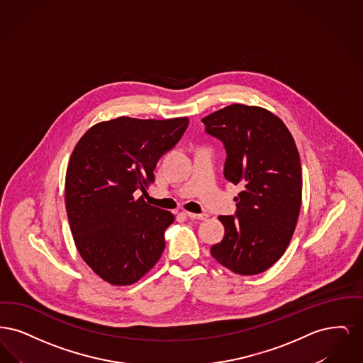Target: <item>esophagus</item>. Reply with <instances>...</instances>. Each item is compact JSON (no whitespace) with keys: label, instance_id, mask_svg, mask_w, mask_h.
I'll return each mask as SVG.
<instances>
[{"label":"esophagus","instance_id":"esophagus-1","mask_svg":"<svg viewBox=\"0 0 363 363\" xmlns=\"http://www.w3.org/2000/svg\"><path fill=\"white\" fill-rule=\"evenodd\" d=\"M185 215L190 219H199V220H206L208 218L207 213H193V212H185Z\"/></svg>","mask_w":363,"mask_h":363}]
</instances>
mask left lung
<instances>
[{
	"label": "left lung",
	"mask_w": 363,
	"mask_h": 363,
	"mask_svg": "<svg viewBox=\"0 0 363 363\" xmlns=\"http://www.w3.org/2000/svg\"><path fill=\"white\" fill-rule=\"evenodd\" d=\"M206 132L225 144V177L241 185L237 212L219 216L222 242L211 247L238 275H257L283 256L302 201V169L293 136L271 111L230 104L203 118Z\"/></svg>",
	"instance_id": "left-lung-1"
}]
</instances>
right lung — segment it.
I'll return each mask as SVG.
<instances>
[{"instance_id":"right-lung-1","label":"right lung","mask_w":363,"mask_h":363,"mask_svg":"<svg viewBox=\"0 0 363 363\" xmlns=\"http://www.w3.org/2000/svg\"><path fill=\"white\" fill-rule=\"evenodd\" d=\"M186 117H118L89 128L76 144L65 178V206L76 247L113 286H129L160 259L170 211L144 201L157 160L188 128Z\"/></svg>"}]
</instances>
